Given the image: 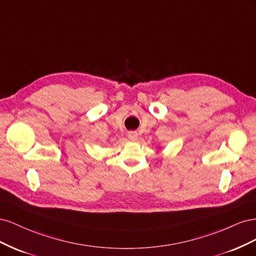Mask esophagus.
Here are the masks:
<instances>
[{
  "instance_id": "34e87169",
  "label": "esophagus",
  "mask_w": 256,
  "mask_h": 256,
  "mask_svg": "<svg viewBox=\"0 0 256 256\" xmlns=\"http://www.w3.org/2000/svg\"><path fill=\"white\" fill-rule=\"evenodd\" d=\"M128 138H130L131 141H136L138 140V134L136 132V131H130V132L128 134Z\"/></svg>"
}]
</instances>
